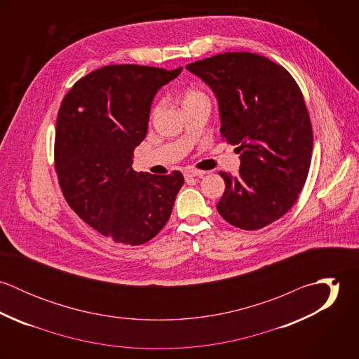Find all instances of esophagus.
<instances>
[{"label":"esophagus","instance_id":"esophagus-1","mask_svg":"<svg viewBox=\"0 0 359 359\" xmlns=\"http://www.w3.org/2000/svg\"><path fill=\"white\" fill-rule=\"evenodd\" d=\"M205 174V171H202V170H196V168H187V170H185V172H184V175H185V178H187V180H189V178H194V177H198V178H201V177H203Z\"/></svg>","mask_w":359,"mask_h":359}]
</instances>
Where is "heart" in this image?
I'll return each instance as SVG.
<instances>
[{
	"mask_svg": "<svg viewBox=\"0 0 359 359\" xmlns=\"http://www.w3.org/2000/svg\"><path fill=\"white\" fill-rule=\"evenodd\" d=\"M203 98H207V97H205V94L202 91V90L195 88V87H191V88H187V90H185V93H184V101H182V103L192 102V101L203 100ZM161 106H163V103L161 102L156 103V104H154V107H152V111H151V116H152V117H154V114L161 109Z\"/></svg>",
	"mask_w": 359,
	"mask_h": 359,
	"instance_id": "b5f03b06",
	"label": "heart"
}]
</instances>
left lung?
Here are the masks:
<instances>
[{
    "instance_id": "8db88e82",
    "label": "left lung",
    "mask_w": 359,
    "mask_h": 359,
    "mask_svg": "<svg viewBox=\"0 0 359 359\" xmlns=\"http://www.w3.org/2000/svg\"><path fill=\"white\" fill-rule=\"evenodd\" d=\"M214 91L221 137L241 152L236 177L221 172L217 210L231 225L256 231L285 215L307 181L312 126L303 93L280 65L253 52H225L187 65Z\"/></svg>"
}]
</instances>
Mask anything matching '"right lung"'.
<instances>
[{"label": "right lung", "mask_w": 359, "mask_h": 359, "mask_svg": "<svg viewBox=\"0 0 359 359\" xmlns=\"http://www.w3.org/2000/svg\"><path fill=\"white\" fill-rule=\"evenodd\" d=\"M181 70L103 66L80 79L59 107L53 163L62 194L84 222L117 243L154 238L184 185L181 171L152 175L131 167L157 90Z\"/></svg>", "instance_id": "1"}]
</instances>
